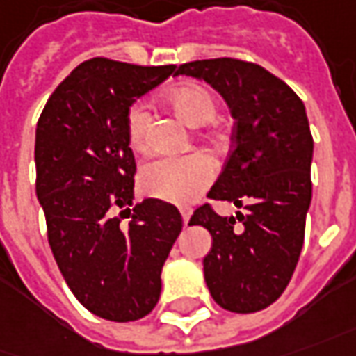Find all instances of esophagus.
<instances>
[{
    "label": "esophagus",
    "mask_w": 356,
    "mask_h": 356,
    "mask_svg": "<svg viewBox=\"0 0 356 356\" xmlns=\"http://www.w3.org/2000/svg\"><path fill=\"white\" fill-rule=\"evenodd\" d=\"M181 216H183V222H185V226H187L188 218H191V209L183 207V209H181Z\"/></svg>",
    "instance_id": "34e87169"
}]
</instances>
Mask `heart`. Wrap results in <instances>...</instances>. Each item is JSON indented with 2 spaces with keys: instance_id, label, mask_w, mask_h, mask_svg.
Listing matches in <instances>:
<instances>
[{
  "instance_id": "heart-1",
  "label": "heart",
  "mask_w": 356,
  "mask_h": 356,
  "mask_svg": "<svg viewBox=\"0 0 356 356\" xmlns=\"http://www.w3.org/2000/svg\"><path fill=\"white\" fill-rule=\"evenodd\" d=\"M163 99L188 127H202L210 122L218 108L214 95L207 87L197 83L173 87ZM147 122H149V115L142 103H136L128 111L127 136L128 144L134 152H142L146 147ZM214 173H216L214 163L202 154L158 158L147 161L140 169V187L149 197L161 198L175 204H187L209 187L214 179Z\"/></svg>"
}]
</instances>
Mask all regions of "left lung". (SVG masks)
<instances>
[{
    "mask_svg": "<svg viewBox=\"0 0 356 356\" xmlns=\"http://www.w3.org/2000/svg\"><path fill=\"white\" fill-rule=\"evenodd\" d=\"M175 76L207 81L234 117L232 149L209 198L243 212L228 218L202 204L188 222L212 236L207 286L224 310L259 312L289 286L304 245L314 154L306 108L282 79L236 58L188 62Z\"/></svg>",
    "mask_w": 356,
    "mask_h": 356,
    "instance_id": "obj_1",
    "label": "left lung"
}]
</instances>
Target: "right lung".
<instances>
[{"label": "right lung", "mask_w": 356, "mask_h": 356, "mask_svg": "<svg viewBox=\"0 0 356 356\" xmlns=\"http://www.w3.org/2000/svg\"><path fill=\"white\" fill-rule=\"evenodd\" d=\"M173 70L91 58L56 87L36 124L48 243L74 296L103 320L134 321L156 308L161 267L183 228L179 210L159 198L130 210L136 161L128 111ZM124 213L128 227L120 224Z\"/></svg>", "instance_id": "obj_1"}]
</instances>
